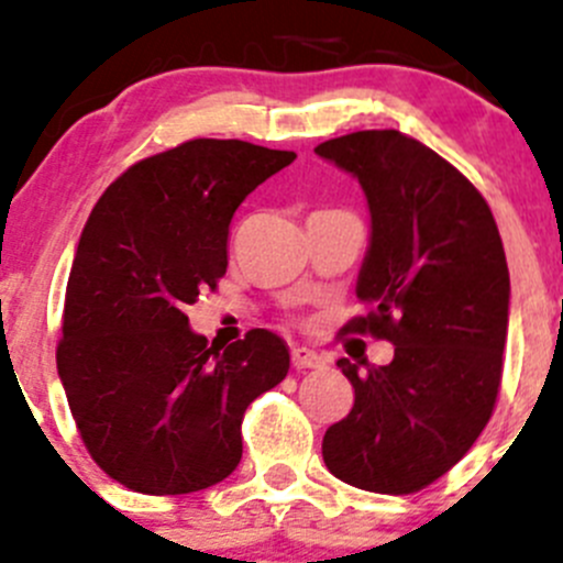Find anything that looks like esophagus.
<instances>
[{
	"instance_id": "1",
	"label": "esophagus",
	"mask_w": 563,
	"mask_h": 563,
	"mask_svg": "<svg viewBox=\"0 0 563 563\" xmlns=\"http://www.w3.org/2000/svg\"><path fill=\"white\" fill-rule=\"evenodd\" d=\"M291 363H294V368H321V365H324L327 360L321 357L319 352H313V349L297 346L291 352Z\"/></svg>"
}]
</instances>
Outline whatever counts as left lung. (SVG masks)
<instances>
[{"label": "left lung", "mask_w": 563, "mask_h": 563, "mask_svg": "<svg viewBox=\"0 0 563 563\" xmlns=\"http://www.w3.org/2000/svg\"><path fill=\"white\" fill-rule=\"evenodd\" d=\"M357 178L371 233L346 324L396 346L338 368L354 407L321 443L327 471L382 495L418 493L471 451L493 415L509 332V266L487 200L412 136L354 131L316 148Z\"/></svg>", "instance_id": "left-lung-1"}]
</instances>
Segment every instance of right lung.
Wrapping results in <instances>:
<instances>
[{"mask_svg":"<svg viewBox=\"0 0 563 563\" xmlns=\"http://www.w3.org/2000/svg\"><path fill=\"white\" fill-rule=\"evenodd\" d=\"M294 159L189 140L109 184L81 231L57 374L90 456L134 493L187 495L231 476L244 409L286 379L275 332L250 330L220 352L189 327L187 305L225 275L242 200Z\"/></svg>","mask_w":563,"mask_h":563,"instance_id":"obj_1","label":"right lung"}]
</instances>
